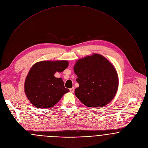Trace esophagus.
<instances>
[{"label":"esophagus","instance_id":"esophagus-1","mask_svg":"<svg viewBox=\"0 0 148 148\" xmlns=\"http://www.w3.org/2000/svg\"><path fill=\"white\" fill-rule=\"evenodd\" d=\"M69 90H70V92H71V93H73V92L75 91V88L72 87V88H70V89H69Z\"/></svg>","mask_w":148,"mask_h":148}]
</instances>
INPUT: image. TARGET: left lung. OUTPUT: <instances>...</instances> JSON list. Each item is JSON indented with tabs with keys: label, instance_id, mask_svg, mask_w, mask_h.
I'll list each match as a JSON object with an SVG mask.
<instances>
[{
	"label": "left lung",
	"instance_id": "obj_1",
	"mask_svg": "<svg viewBox=\"0 0 148 148\" xmlns=\"http://www.w3.org/2000/svg\"><path fill=\"white\" fill-rule=\"evenodd\" d=\"M79 86L76 96L88 107H101L114 97L118 88V76L115 68L106 59L94 54L79 60L74 66Z\"/></svg>",
	"mask_w": 148,
	"mask_h": 148
}]
</instances>
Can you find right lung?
Segmentation results:
<instances>
[{"label":"right lung","instance_id":"1","mask_svg":"<svg viewBox=\"0 0 148 148\" xmlns=\"http://www.w3.org/2000/svg\"><path fill=\"white\" fill-rule=\"evenodd\" d=\"M68 66L67 61H43L32 66L25 79L24 90L33 106L40 109L51 108L69 91L62 78L54 76L56 72H62Z\"/></svg>","mask_w":148,"mask_h":148}]
</instances>
